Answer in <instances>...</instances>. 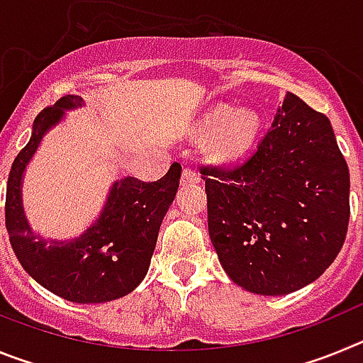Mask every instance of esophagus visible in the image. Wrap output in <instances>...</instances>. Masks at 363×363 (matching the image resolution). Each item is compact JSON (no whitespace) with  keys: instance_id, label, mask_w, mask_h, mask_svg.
Here are the masks:
<instances>
[{"instance_id":"esophagus-1","label":"esophagus","mask_w":363,"mask_h":363,"mask_svg":"<svg viewBox=\"0 0 363 363\" xmlns=\"http://www.w3.org/2000/svg\"><path fill=\"white\" fill-rule=\"evenodd\" d=\"M198 182H200V174H198L194 169H191V167H185L184 174H182V184L189 185V184H198Z\"/></svg>"}]
</instances>
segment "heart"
<instances>
[{
    "mask_svg": "<svg viewBox=\"0 0 363 363\" xmlns=\"http://www.w3.org/2000/svg\"><path fill=\"white\" fill-rule=\"evenodd\" d=\"M200 136H211V152L220 162H233L240 158L255 143L258 134V116L249 108L233 111L230 107H218L198 125Z\"/></svg>",
    "mask_w": 363,
    "mask_h": 363,
    "instance_id": "obj_1",
    "label": "heart"
}]
</instances>
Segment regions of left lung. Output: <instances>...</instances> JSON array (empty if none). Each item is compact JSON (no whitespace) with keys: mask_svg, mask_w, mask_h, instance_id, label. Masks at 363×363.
I'll return each instance as SVG.
<instances>
[{"mask_svg":"<svg viewBox=\"0 0 363 363\" xmlns=\"http://www.w3.org/2000/svg\"><path fill=\"white\" fill-rule=\"evenodd\" d=\"M201 174L211 242L249 293H294L338 256L349 225L347 163L331 121L293 92L245 162Z\"/></svg>","mask_w":363,"mask_h":363,"instance_id":"8db88e82","label":"left lung"}]
</instances>
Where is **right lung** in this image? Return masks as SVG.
<instances>
[{"mask_svg": "<svg viewBox=\"0 0 363 363\" xmlns=\"http://www.w3.org/2000/svg\"><path fill=\"white\" fill-rule=\"evenodd\" d=\"M82 96H63L40 112L32 136L12 163L6 182L5 225L19 264L50 293L74 303H104L133 293L149 271L160 225L174 201L182 165L172 163L158 182L116 179L98 220L72 240L43 238L28 225L23 211V174L41 140L83 107Z\"/></svg>", "mask_w": 363, "mask_h": 363, "instance_id": "right-lung-1", "label": "right lung"}]
</instances>
